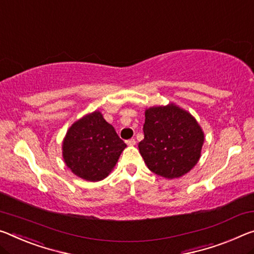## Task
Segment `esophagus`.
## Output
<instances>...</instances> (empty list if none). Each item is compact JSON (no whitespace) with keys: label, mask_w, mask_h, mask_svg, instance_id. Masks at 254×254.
Listing matches in <instances>:
<instances>
[{"label":"esophagus","mask_w":254,"mask_h":254,"mask_svg":"<svg viewBox=\"0 0 254 254\" xmlns=\"http://www.w3.org/2000/svg\"><path fill=\"white\" fill-rule=\"evenodd\" d=\"M126 142H127V146L132 147V146H134V144H135V140L134 139H130V140H127Z\"/></svg>","instance_id":"esophagus-1"}]
</instances>
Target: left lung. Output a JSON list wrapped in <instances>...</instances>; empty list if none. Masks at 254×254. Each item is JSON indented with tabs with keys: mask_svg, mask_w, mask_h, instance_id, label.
I'll return each mask as SVG.
<instances>
[{
	"mask_svg": "<svg viewBox=\"0 0 254 254\" xmlns=\"http://www.w3.org/2000/svg\"><path fill=\"white\" fill-rule=\"evenodd\" d=\"M139 151L149 170L173 180L188 174L201 157L204 133L191 113L174 103L144 111Z\"/></svg>",
	"mask_w": 254,
	"mask_h": 254,
	"instance_id": "1",
	"label": "left lung"
}]
</instances>
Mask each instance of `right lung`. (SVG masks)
Wrapping results in <instances>:
<instances>
[{"label": "right lung", "instance_id": "right-lung-1", "mask_svg": "<svg viewBox=\"0 0 254 254\" xmlns=\"http://www.w3.org/2000/svg\"><path fill=\"white\" fill-rule=\"evenodd\" d=\"M127 144L102 112L86 114L67 128L62 142L63 160L78 178L98 182L114 170Z\"/></svg>", "mask_w": 254, "mask_h": 254}]
</instances>
